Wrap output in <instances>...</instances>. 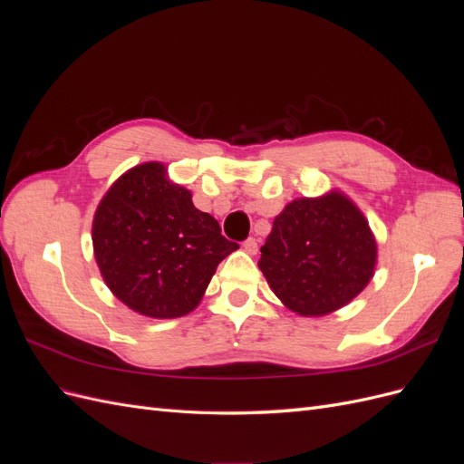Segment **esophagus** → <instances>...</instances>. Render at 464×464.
I'll list each match as a JSON object with an SVG mask.
<instances>
[{
	"label": "esophagus",
	"instance_id": "obj_1",
	"mask_svg": "<svg viewBox=\"0 0 464 464\" xmlns=\"http://www.w3.org/2000/svg\"><path fill=\"white\" fill-rule=\"evenodd\" d=\"M244 251L249 256L257 254V240H256V237H247V240L244 242Z\"/></svg>",
	"mask_w": 464,
	"mask_h": 464
}]
</instances>
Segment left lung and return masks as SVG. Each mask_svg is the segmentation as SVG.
<instances>
[{"instance_id": "1", "label": "left lung", "mask_w": 464, "mask_h": 464, "mask_svg": "<svg viewBox=\"0 0 464 464\" xmlns=\"http://www.w3.org/2000/svg\"><path fill=\"white\" fill-rule=\"evenodd\" d=\"M375 265V234L341 189L290 201L275 217L259 259L275 296L302 317L329 315L353 302Z\"/></svg>"}]
</instances>
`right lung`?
<instances>
[{
  "label": "right lung",
  "instance_id": "right-lung-1",
  "mask_svg": "<svg viewBox=\"0 0 464 464\" xmlns=\"http://www.w3.org/2000/svg\"><path fill=\"white\" fill-rule=\"evenodd\" d=\"M237 247L157 160L123 172L94 210L92 249L104 283L145 317L193 312L218 263Z\"/></svg>",
  "mask_w": 464,
  "mask_h": 464
}]
</instances>
